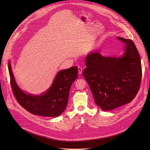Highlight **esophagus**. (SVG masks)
<instances>
[{"label":"esophagus","instance_id":"obj_1","mask_svg":"<svg viewBox=\"0 0 150 150\" xmlns=\"http://www.w3.org/2000/svg\"><path fill=\"white\" fill-rule=\"evenodd\" d=\"M78 73H79V74H82V72H83V69L81 67L79 66L78 67Z\"/></svg>","mask_w":150,"mask_h":150}]
</instances>
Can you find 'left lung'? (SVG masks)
<instances>
[{
  "label": "left lung",
  "instance_id": "left-lung-1",
  "mask_svg": "<svg viewBox=\"0 0 150 150\" xmlns=\"http://www.w3.org/2000/svg\"><path fill=\"white\" fill-rule=\"evenodd\" d=\"M117 38L125 44L123 57H104L98 52H92L86 57L83 72L96 104L103 111L130 103L138 93L142 75L134 43L131 39Z\"/></svg>",
  "mask_w": 150,
  "mask_h": 150
}]
</instances>
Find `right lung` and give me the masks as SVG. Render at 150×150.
<instances>
[{
	"label": "right lung",
	"instance_id": "1",
	"mask_svg": "<svg viewBox=\"0 0 150 150\" xmlns=\"http://www.w3.org/2000/svg\"><path fill=\"white\" fill-rule=\"evenodd\" d=\"M10 84L18 103L34 115L57 117L67 107L71 85L78 76V67L59 71L50 89L40 96H31L22 91L15 81L10 62L8 63Z\"/></svg>",
	"mask_w": 150,
	"mask_h": 150
}]
</instances>
